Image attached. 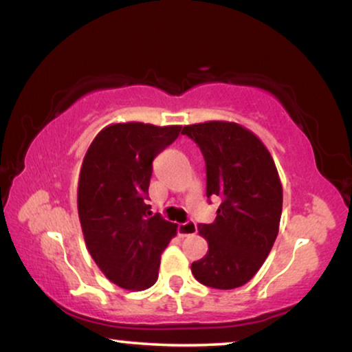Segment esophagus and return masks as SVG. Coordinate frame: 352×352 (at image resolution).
<instances>
[{
	"label": "esophagus",
	"mask_w": 352,
	"mask_h": 352,
	"mask_svg": "<svg viewBox=\"0 0 352 352\" xmlns=\"http://www.w3.org/2000/svg\"><path fill=\"white\" fill-rule=\"evenodd\" d=\"M177 234H179V237H190V235H195L197 234V224L192 223V221H187L184 224H179L177 226Z\"/></svg>",
	"instance_id": "obj_1"
}]
</instances>
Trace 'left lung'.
Returning <instances> with one entry per match:
<instances>
[{"label":"left lung","mask_w":352,"mask_h":352,"mask_svg":"<svg viewBox=\"0 0 352 352\" xmlns=\"http://www.w3.org/2000/svg\"><path fill=\"white\" fill-rule=\"evenodd\" d=\"M206 163V197L223 200L211 224H199L208 252L192 263L206 287L232 290L252 280L278 234L282 182L267 147L234 122H205L182 128Z\"/></svg>","instance_id":"obj_1"}]
</instances>
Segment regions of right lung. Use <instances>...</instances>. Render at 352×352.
Wrapping results in <instances>:
<instances>
[{"label":"right lung","mask_w":352,"mask_h":352,"mask_svg":"<svg viewBox=\"0 0 352 352\" xmlns=\"http://www.w3.org/2000/svg\"><path fill=\"white\" fill-rule=\"evenodd\" d=\"M179 124L112 123L100 129L81 163L78 218L86 248L105 277L141 292L158 278L160 256L177 224L146 205L152 162L179 136Z\"/></svg>","instance_id":"add662e5"}]
</instances>
